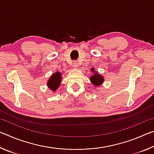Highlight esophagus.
<instances>
[{
  "label": "esophagus",
  "instance_id": "esophagus-1",
  "mask_svg": "<svg viewBox=\"0 0 154 154\" xmlns=\"http://www.w3.org/2000/svg\"><path fill=\"white\" fill-rule=\"evenodd\" d=\"M72 66H73L74 68H77V66H78V62H77V61H74L73 63H72Z\"/></svg>",
  "mask_w": 154,
  "mask_h": 154
}]
</instances>
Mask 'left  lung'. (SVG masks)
<instances>
[{
    "instance_id": "left-lung-1",
    "label": "left lung",
    "mask_w": 154,
    "mask_h": 154,
    "mask_svg": "<svg viewBox=\"0 0 154 154\" xmlns=\"http://www.w3.org/2000/svg\"><path fill=\"white\" fill-rule=\"evenodd\" d=\"M92 71L94 72V69H92ZM90 79L93 84L95 85L96 86H99L104 81L103 77L100 76V75H99L97 72H95L94 75L90 77Z\"/></svg>"
}]
</instances>
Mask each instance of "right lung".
Listing matches in <instances>:
<instances>
[{"label": "right lung", "mask_w": 154, "mask_h": 154, "mask_svg": "<svg viewBox=\"0 0 154 154\" xmlns=\"http://www.w3.org/2000/svg\"><path fill=\"white\" fill-rule=\"evenodd\" d=\"M61 73L57 72L52 75L50 79L48 80V85L49 88H51L52 90V91H55L56 89H58L61 83Z\"/></svg>", "instance_id": "1"}]
</instances>
